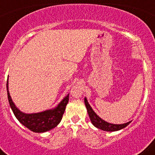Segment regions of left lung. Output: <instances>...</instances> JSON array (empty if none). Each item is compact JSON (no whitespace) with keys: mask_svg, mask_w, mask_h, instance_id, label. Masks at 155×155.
Here are the masks:
<instances>
[{"mask_svg":"<svg viewBox=\"0 0 155 155\" xmlns=\"http://www.w3.org/2000/svg\"><path fill=\"white\" fill-rule=\"evenodd\" d=\"M84 104H85L86 109H87V113H88V116H89L91 124L96 127V128L100 129L102 130L107 131V132L118 131L122 130V129L125 128L126 127H127L131 123V121H129L127 123H126V124H110V123H108V122L102 120V118H100L99 116L94 113V111L93 110L91 106L90 105V104L87 102V99L86 97L84 98Z\"/></svg>","mask_w":155,"mask_h":155,"instance_id":"obj_1","label":"left lung"}]
</instances>
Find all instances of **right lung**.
Segmentation results:
<instances>
[{
    "instance_id": "add662e5",
    "label": "right lung",
    "mask_w": 155,
    "mask_h": 155,
    "mask_svg": "<svg viewBox=\"0 0 155 155\" xmlns=\"http://www.w3.org/2000/svg\"><path fill=\"white\" fill-rule=\"evenodd\" d=\"M7 91L8 102L14 115L23 126L35 133H44L55 128L61 123L66 105H68L69 101L68 94L53 109H46L39 113H25L21 112L12 101L8 90V78L7 81Z\"/></svg>"
}]
</instances>
